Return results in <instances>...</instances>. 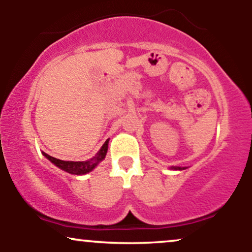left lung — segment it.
Returning a JSON list of instances; mask_svg holds the SVG:
<instances>
[{"label": "left lung", "instance_id": "8db88e82", "mask_svg": "<svg viewBox=\"0 0 252 252\" xmlns=\"http://www.w3.org/2000/svg\"><path fill=\"white\" fill-rule=\"evenodd\" d=\"M175 169H181V168H180V167H175Z\"/></svg>", "mask_w": 252, "mask_h": 252}]
</instances>
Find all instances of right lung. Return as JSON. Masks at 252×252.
Masks as SVG:
<instances>
[{
    "instance_id": "obj_1",
    "label": "right lung",
    "mask_w": 252,
    "mask_h": 252,
    "mask_svg": "<svg viewBox=\"0 0 252 252\" xmlns=\"http://www.w3.org/2000/svg\"><path fill=\"white\" fill-rule=\"evenodd\" d=\"M108 143H109L108 141H105V143L103 144L102 148H100L99 152L97 153V155L94 156L91 160H88V161H78V162L77 161L76 162H73V161H63V160H59V158H53V156L46 154V153H42V154L45 155L52 163H54L57 167H59L60 169L65 170V172L70 173V174L83 175V174H86V173L91 172V170L100 162V161L104 160V158H105L106 155V152H108Z\"/></svg>"
}]
</instances>
